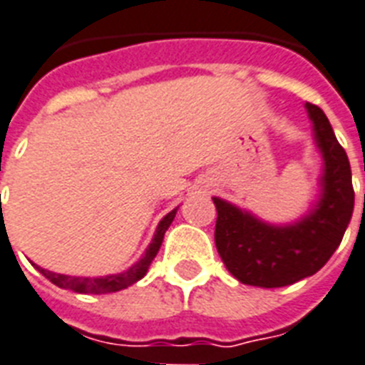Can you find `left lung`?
<instances>
[{"mask_svg": "<svg viewBox=\"0 0 365 365\" xmlns=\"http://www.w3.org/2000/svg\"><path fill=\"white\" fill-rule=\"evenodd\" d=\"M324 158L322 197L292 226H269L232 203L217 207L215 243L226 269L250 287L279 288L314 275L339 247L354 209L351 164L320 107L305 105Z\"/></svg>", "mask_w": 365, "mask_h": 365, "instance_id": "left-lung-1", "label": "left lung"}]
</instances>
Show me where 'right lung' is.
<instances>
[{
  "instance_id": "add662e5",
  "label": "right lung",
  "mask_w": 365,
  "mask_h": 365,
  "mask_svg": "<svg viewBox=\"0 0 365 365\" xmlns=\"http://www.w3.org/2000/svg\"><path fill=\"white\" fill-rule=\"evenodd\" d=\"M175 212L177 209L171 212H168L162 222L158 224L156 233H154L153 243L148 245L147 252L143 256L141 260L137 262L135 265H132L130 269L124 271V273H118V275H107V277H71V275H60V273H52V271H46L39 265H35L39 273L48 279L52 284H56L60 288H66V290H73V292L78 294H109V292H118V290H124V288L132 287L133 282H137L139 279L147 275L148 265L153 264L154 256L158 255L160 247H162V241H164L165 230L169 228V224L173 222Z\"/></svg>"
}]
</instances>
